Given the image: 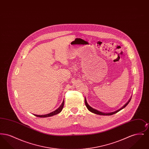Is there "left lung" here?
Wrapping results in <instances>:
<instances>
[{"label":"left lung","mask_w":149,"mask_h":149,"mask_svg":"<svg viewBox=\"0 0 149 149\" xmlns=\"http://www.w3.org/2000/svg\"><path fill=\"white\" fill-rule=\"evenodd\" d=\"M131 99V98H130V99H129V100L122 107H121L120 109H119L118 110L116 111H114V112H110V113H104V112H100V111H98V110H97V109L93 108L92 107L90 106L88 104L87 101H86V99L85 98V103L86 107V108H88V109L90 112H92L93 113L97 114H99V115H103V116H111V115H112V114H114L117 113L118 112H119L121 109H123L125 107H126V106L129 103V102H130Z\"/></svg>","instance_id":"left-lung-1"}]
</instances>
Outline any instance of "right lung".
Segmentation results:
<instances>
[{"instance_id":"obj_1","label":"right lung","mask_w":149,"mask_h":149,"mask_svg":"<svg viewBox=\"0 0 149 149\" xmlns=\"http://www.w3.org/2000/svg\"><path fill=\"white\" fill-rule=\"evenodd\" d=\"M64 99L62 103V104L60 105V106L55 111H54V112H52L50 113L47 114H44V115H37V114H34L36 117H51L54 115H56L57 114L59 113L60 112H61V111L63 110V108L64 107Z\"/></svg>"}]
</instances>
